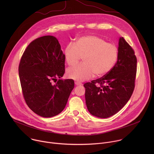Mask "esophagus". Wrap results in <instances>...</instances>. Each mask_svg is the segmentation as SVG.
I'll return each instance as SVG.
<instances>
[{
    "instance_id": "obj_1",
    "label": "esophagus",
    "mask_w": 154,
    "mask_h": 154,
    "mask_svg": "<svg viewBox=\"0 0 154 154\" xmlns=\"http://www.w3.org/2000/svg\"><path fill=\"white\" fill-rule=\"evenodd\" d=\"M75 85H77V86H79V85H82V84L81 83L79 82H75Z\"/></svg>"
}]
</instances>
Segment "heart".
I'll return each instance as SVG.
<instances>
[{"label": "heart", "instance_id": "obj_1", "mask_svg": "<svg viewBox=\"0 0 154 154\" xmlns=\"http://www.w3.org/2000/svg\"><path fill=\"white\" fill-rule=\"evenodd\" d=\"M64 57L69 66L77 64L83 57V63L69 68L68 78L82 82L102 77L110 71L117 61L118 51L111 43L96 35H86L77 38L75 44L69 42L64 50Z\"/></svg>", "mask_w": 154, "mask_h": 154}]
</instances>
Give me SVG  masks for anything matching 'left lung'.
Returning <instances> with one entry per match:
<instances>
[{
  "instance_id": "1",
  "label": "left lung",
  "mask_w": 154,
  "mask_h": 154,
  "mask_svg": "<svg viewBox=\"0 0 154 154\" xmlns=\"http://www.w3.org/2000/svg\"><path fill=\"white\" fill-rule=\"evenodd\" d=\"M137 63L134 49L121 37L113 68L103 77L83 85L86 106L92 115L110 117L127 103L135 88Z\"/></svg>"
}]
</instances>
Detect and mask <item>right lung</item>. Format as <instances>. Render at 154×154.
I'll use <instances>...</instances> for the list:
<instances>
[{"mask_svg":"<svg viewBox=\"0 0 154 154\" xmlns=\"http://www.w3.org/2000/svg\"><path fill=\"white\" fill-rule=\"evenodd\" d=\"M65 59L58 39L51 35L32 41L19 65L23 96L28 106L40 116L51 118L60 113L74 88L72 79L62 80ZM57 78L60 79L52 83Z\"/></svg>","mask_w":154,"mask_h":154,"instance_id":"1","label":"right lung"}]
</instances>
